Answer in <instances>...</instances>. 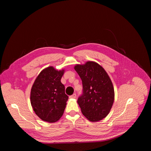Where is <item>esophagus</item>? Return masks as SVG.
Segmentation results:
<instances>
[{
    "label": "esophagus",
    "instance_id": "obj_1",
    "mask_svg": "<svg viewBox=\"0 0 151 151\" xmlns=\"http://www.w3.org/2000/svg\"><path fill=\"white\" fill-rule=\"evenodd\" d=\"M69 98H73V99L76 98V94H73L72 95L70 96Z\"/></svg>",
    "mask_w": 151,
    "mask_h": 151
}]
</instances>
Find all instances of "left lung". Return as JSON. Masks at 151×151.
<instances>
[{"instance_id": "8db88e82", "label": "left lung", "mask_w": 151, "mask_h": 151, "mask_svg": "<svg viewBox=\"0 0 151 151\" xmlns=\"http://www.w3.org/2000/svg\"><path fill=\"white\" fill-rule=\"evenodd\" d=\"M74 69L83 83V94L77 99L82 113L92 122L103 120L110 111L115 99L110 77L102 66L93 61L77 64Z\"/></svg>"}]
</instances>
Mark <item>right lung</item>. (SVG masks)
Instances as JSON below:
<instances>
[{"mask_svg": "<svg viewBox=\"0 0 151 151\" xmlns=\"http://www.w3.org/2000/svg\"><path fill=\"white\" fill-rule=\"evenodd\" d=\"M64 69L57 70L50 66L41 71L32 86L30 101L33 111L40 119L56 122L62 117L68 96L61 83Z\"/></svg>", "mask_w": 151, "mask_h": 151, "instance_id": "add662e5", "label": "right lung"}]
</instances>
